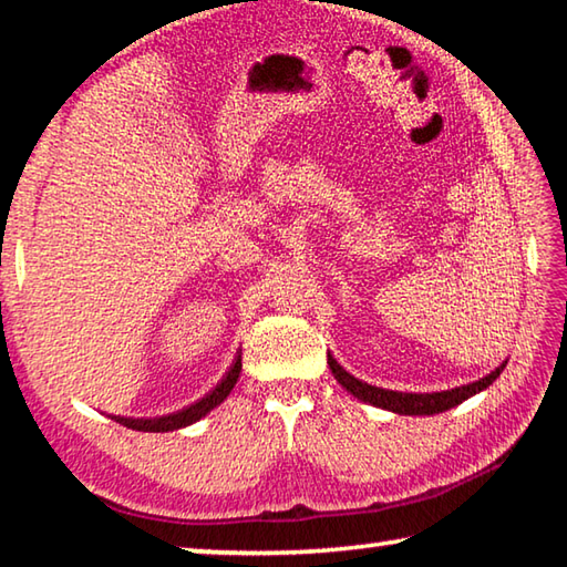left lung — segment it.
Listing matches in <instances>:
<instances>
[{
  "label": "left lung",
  "instance_id": "8db88e82",
  "mask_svg": "<svg viewBox=\"0 0 567 567\" xmlns=\"http://www.w3.org/2000/svg\"><path fill=\"white\" fill-rule=\"evenodd\" d=\"M328 364H330L334 380H338L352 398L368 402V405H375V408L395 412V415H437V412H445L450 408L460 405V402H465L467 398L477 395V392L491 388L493 382L501 378V372L505 368V362L497 364V368L493 372H487L485 378H480L475 382H467V385H460V388H453V390L398 392V390L368 385V382H362L354 375H350V372L344 370L342 364L332 358V354H328Z\"/></svg>",
  "mask_w": 567,
  "mask_h": 567
}]
</instances>
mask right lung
I'll list each match as a JSON object with an SVG mask.
<instances>
[{"label": "right lung", "mask_w": 567, "mask_h": 567, "mask_svg": "<svg viewBox=\"0 0 567 567\" xmlns=\"http://www.w3.org/2000/svg\"><path fill=\"white\" fill-rule=\"evenodd\" d=\"M235 382H237V370L227 372V378L223 382H217V388L209 390L203 400L192 402V405H187L185 410L169 412V415L147 417V420L145 417L134 420V417L114 415L112 420H117V422H122V425H127L132 430H142V433H169V430H179V427L192 425V422H197L199 417H205L209 410H215L219 402H223L229 395V390L235 388Z\"/></svg>", "instance_id": "1"}]
</instances>
